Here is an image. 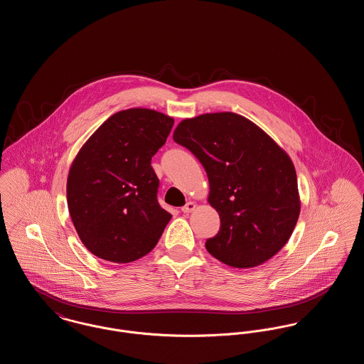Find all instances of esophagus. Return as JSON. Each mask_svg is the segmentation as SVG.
Here are the masks:
<instances>
[{
  "instance_id": "1",
  "label": "esophagus",
  "mask_w": 364,
  "mask_h": 364,
  "mask_svg": "<svg viewBox=\"0 0 364 364\" xmlns=\"http://www.w3.org/2000/svg\"><path fill=\"white\" fill-rule=\"evenodd\" d=\"M195 208H196V205H195L193 202H188L184 208H181V211H183L184 214H190Z\"/></svg>"
}]
</instances>
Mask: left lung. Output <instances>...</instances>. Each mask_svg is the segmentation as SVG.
Listing matches in <instances>:
<instances>
[{
  "mask_svg": "<svg viewBox=\"0 0 364 364\" xmlns=\"http://www.w3.org/2000/svg\"><path fill=\"white\" fill-rule=\"evenodd\" d=\"M208 177L220 215L208 252L230 267H257L288 242L300 214L294 162L255 122L232 112L184 119L173 132Z\"/></svg>",
  "mask_w": 364,
  "mask_h": 364,
  "instance_id": "8db88e82",
  "label": "left lung"
}]
</instances>
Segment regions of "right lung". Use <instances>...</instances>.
I'll return each mask as SVG.
<instances>
[{
  "label": "right lung",
  "instance_id": "right-lung-1",
  "mask_svg": "<svg viewBox=\"0 0 364 364\" xmlns=\"http://www.w3.org/2000/svg\"><path fill=\"white\" fill-rule=\"evenodd\" d=\"M173 117L146 107L120 110L87 139L67 180L70 220L87 250L128 263L147 255L172 214L159 206L151 156Z\"/></svg>",
  "mask_w": 364,
  "mask_h": 364
}]
</instances>
